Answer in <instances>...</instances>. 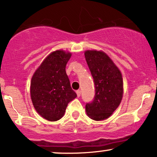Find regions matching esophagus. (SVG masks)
<instances>
[{
  "label": "esophagus",
  "mask_w": 157,
  "mask_h": 157,
  "mask_svg": "<svg viewBox=\"0 0 157 157\" xmlns=\"http://www.w3.org/2000/svg\"><path fill=\"white\" fill-rule=\"evenodd\" d=\"M76 93H77V97H80V95H81V90H77V91H76Z\"/></svg>",
  "instance_id": "1"
}]
</instances>
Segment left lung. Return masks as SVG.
I'll return each mask as SVG.
<instances>
[{
  "instance_id": "obj_1",
  "label": "left lung",
  "mask_w": 157,
  "mask_h": 157,
  "mask_svg": "<svg viewBox=\"0 0 157 157\" xmlns=\"http://www.w3.org/2000/svg\"><path fill=\"white\" fill-rule=\"evenodd\" d=\"M85 57L94 78L96 92L93 101L86 103V113L93 120H105L121 101L124 92L121 73L105 52L87 50Z\"/></svg>"
}]
</instances>
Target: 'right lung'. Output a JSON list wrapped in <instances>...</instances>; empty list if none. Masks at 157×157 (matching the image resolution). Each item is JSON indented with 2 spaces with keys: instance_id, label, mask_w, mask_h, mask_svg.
Returning a JSON list of instances; mask_svg holds the SVG:
<instances>
[{
  "instance_id": "add662e5",
  "label": "right lung",
  "mask_w": 157,
  "mask_h": 157,
  "mask_svg": "<svg viewBox=\"0 0 157 157\" xmlns=\"http://www.w3.org/2000/svg\"><path fill=\"white\" fill-rule=\"evenodd\" d=\"M71 53L56 50L41 63L31 79V97L41 117L56 121L63 116L68 104L77 97L66 72Z\"/></svg>"
}]
</instances>
